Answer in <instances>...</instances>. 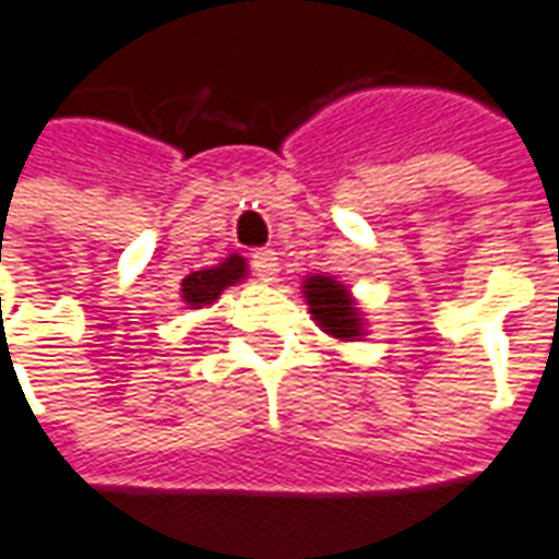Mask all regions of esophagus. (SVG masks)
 Segmentation results:
<instances>
[{"label":"esophagus","mask_w":559,"mask_h":559,"mask_svg":"<svg viewBox=\"0 0 559 559\" xmlns=\"http://www.w3.org/2000/svg\"><path fill=\"white\" fill-rule=\"evenodd\" d=\"M251 269H253V275H257L260 281H275V275H278V253L269 251V248L253 251Z\"/></svg>","instance_id":"1"}]
</instances>
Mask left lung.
I'll return each instance as SVG.
<instances>
[{"label":"left lung","mask_w":559,"mask_h":559,"mask_svg":"<svg viewBox=\"0 0 559 559\" xmlns=\"http://www.w3.org/2000/svg\"><path fill=\"white\" fill-rule=\"evenodd\" d=\"M302 293L311 308V314L318 320V326L333 338H360L362 335V318L357 302L350 299L345 284H338L330 275H311L302 281Z\"/></svg>","instance_id":"obj_1"}]
</instances>
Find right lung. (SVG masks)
Returning a JSON list of instances; mask_svg holds the SVG:
<instances>
[{"label": "right lung", "instance_id": "obj_1", "mask_svg": "<svg viewBox=\"0 0 559 559\" xmlns=\"http://www.w3.org/2000/svg\"><path fill=\"white\" fill-rule=\"evenodd\" d=\"M245 275H248L245 260H241L239 253H233V257H226L221 266L202 269V272H190V275L181 281V299H185L187 306H193V308L212 306L214 299H217L226 287L239 284Z\"/></svg>", "mask_w": 559, "mask_h": 559}]
</instances>
